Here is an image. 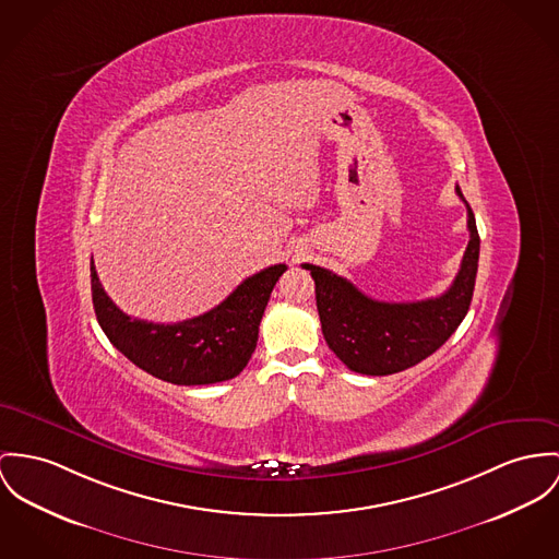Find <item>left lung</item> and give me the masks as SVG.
<instances>
[{
	"label": "left lung",
	"instance_id": "8db88e82",
	"mask_svg": "<svg viewBox=\"0 0 559 559\" xmlns=\"http://www.w3.org/2000/svg\"><path fill=\"white\" fill-rule=\"evenodd\" d=\"M468 209L471 240L451 287L430 300L379 301L361 294L343 276L304 263L314 278L317 310L328 346L353 372L386 377L402 372L438 350L464 321L473 301L480 238Z\"/></svg>",
	"mask_w": 559,
	"mask_h": 559
}]
</instances>
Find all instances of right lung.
I'll list each match as a JSON object with an SVG mask.
<instances>
[{
    "instance_id": "right-lung-1",
    "label": "right lung",
    "mask_w": 559,
    "mask_h": 559,
    "mask_svg": "<svg viewBox=\"0 0 559 559\" xmlns=\"http://www.w3.org/2000/svg\"><path fill=\"white\" fill-rule=\"evenodd\" d=\"M285 270V263L270 265L213 310L168 325L126 314L106 296L93 261L91 296L104 334L131 364L174 385H213L238 377L249 364L263 310Z\"/></svg>"
}]
</instances>
